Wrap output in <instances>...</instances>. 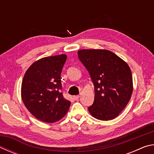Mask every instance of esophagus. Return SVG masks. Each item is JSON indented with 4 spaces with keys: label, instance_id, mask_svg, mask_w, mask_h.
<instances>
[{
    "label": "esophagus",
    "instance_id": "obj_1",
    "mask_svg": "<svg viewBox=\"0 0 154 154\" xmlns=\"http://www.w3.org/2000/svg\"><path fill=\"white\" fill-rule=\"evenodd\" d=\"M80 97V96L79 95H75V96H73V98L75 99V100H78V99H79V98Z\"/></svg>",
    "mask_w": 154,
    "mask_h": 154
}]
</instances>
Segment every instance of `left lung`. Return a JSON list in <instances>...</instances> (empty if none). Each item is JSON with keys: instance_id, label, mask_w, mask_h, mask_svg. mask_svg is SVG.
<instances>
[{"instance_id": "left-lung-1", "label": "left lung", "mask_w": 154, "mask_h": 154, "mask_svg": "<svg viewBox=\"0 0 154 154\" xmlns=\"http://www.w3.org/2000/svg\"><path fill=\"white\" fill-rule=\"evenodd\" d=\"M77 54L94 85V101L88 107L90 113L100 120L116 118L126 107L133 91L129 66L106 49H80Z\"/></svg>"}]
</instances>
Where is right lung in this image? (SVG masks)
Listing matches in <instances>:
<instances>
[{
  "instance_id": "add662e5",
  "label": "right lung",
  "mask_w": 154,
  "mask_h": 154,
  "mask_svg": "<svg viewBox=\"0 0 154 154\" xmlns=\"http://www.w3.org/2000/svg\"><path fill=\"white\" fill-rule=\"evenodd\" d=\"M66 54L49 56L34 62L25 72L21 96L26 107L39 120L54 123L69 111L71 101L62 93L60 75Z\"/></svg>"
}]
</instances>
